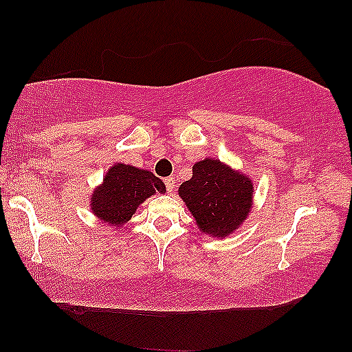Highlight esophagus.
<instances>
[{"instance_id":"esophagus-1","label":"esophagus","mask_w":352,"mask_h":352,"mask_svg":"<svg viewBox=\"0 0 352 352\" xmlns=\"http://www.w3.org/2000/svg\"><path fill=\"white\" fill-rule=\"evenodd\" d=\"M165 186H166V190L168 192H173V190H175V186H176V181H175V177H166L165 179Z\"/></svg>"}]
</instances>
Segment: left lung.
<instances>
[{
    "label": "left lung",
    "mask_w": 352,
    "mask_h": 352,
    "mask_svg": "<svg viewBox=\"0 0 352 352\" xmlns=\"http://www.w3.org/2000/svg\"><path fill=\"white\" fill-rule=\"evenodd\" d=\"M252 192L250 177L213 158L195 163L192 177L179 187L200 231L213 237H225L243 225L252 207Z\"/></svg>",
    "instance_id": "left-lung-1"
}]
</instances>
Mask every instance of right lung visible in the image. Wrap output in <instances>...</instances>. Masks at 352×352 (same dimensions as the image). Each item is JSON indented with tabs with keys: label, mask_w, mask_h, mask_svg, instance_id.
Here are the masks:
<instances>
[{
	"label": "right lung",
	"mask_w": 352,
	"mask_h": 352,
	"mask_svg": "<svg viewBox=\"0 0 352 352\" xmlns=\"http://www.w3.org/2000/svg\"><path fill=\"white\" fill-rule=\"evenodd\" d=\"M157 192H166V189L153 173L116 163L108 170L102 186L94 190L90 205L95 217L103 223L120 228L131 220L145 199Z\"/></svg>",
	"instance_id": "add662e5"
}]
</instances>
